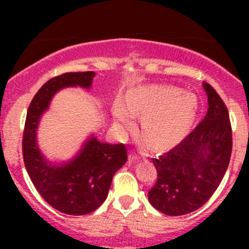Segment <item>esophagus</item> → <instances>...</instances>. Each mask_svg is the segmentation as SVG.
Returning <instances> with one entry per match:
<instances>
[{
    "label": "esophagus",
    "instance_id": "obj_1",
    "mask_svg": "<svg viewBox=\"0 0 249 249\" xmlns=\"http://www.w3.org/2000/svg\"><path fill=\"white\" fill-rule=\"evenodd\" d=\"M139 160H140V155H137L136 153H131V154H130V157H129L130 162H136V161H139Z\"/></svg>",
    "mask_w": 249,
    "mask_h": 249
}]
</instances>
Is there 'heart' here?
<instances>
[{
	"label": "heart",
	"instance_id": "b5f03b06",
	"mask_svg": "<svg viewBox=\"0 0 249 249\" xmlns=\"http://www.w3.org/2000/svg\"><path fill=\"white\" fill-rule=\"evenodd\" d=\"M172 87H142L130 92L124 104L113 109L115 122L124 125L130 117L143 113L141 125L150 144L161 148L184 131L195 110V99Z\"/></svg>",
	"mask_w": 249,
	"mask_h": 249
}]
</instances>
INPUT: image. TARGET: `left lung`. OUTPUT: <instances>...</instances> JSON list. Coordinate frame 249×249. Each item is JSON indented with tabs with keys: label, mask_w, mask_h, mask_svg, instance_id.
I'll return each mask as SVG.
<instances>
[{
	"label": "left lung",
	"mask_w": 249,
	"mask_h": 249,
	"mask_svg": "<svg viewBox=\"0 0 249 249\" xmlns=\"http://www.w3.org/2000/svg\"><path fill=\"white\" fill-rule=\"evenodd\" d=\"M203 89L208 99L205 118L171 150L153 159L158 179L148 192V200L164 214H188L205 205L229 166L232 149L229 112L208 83H203Z\"/></svg>",
	"instance_id": "obj_1"
}]
</instances>
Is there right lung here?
I'll return each instance as SVG.
<instances>
[{
    "mask_svg": "<svg viewBox=\"0 0 249 249\" xmlns=\"http://www.w3.org/2000/svg\"><path fill=\"white\" fill-rule=\"evenodd\" d=\"M95 72H69L48 80L30 104L22 135L25 167L37 192L55 210L70 215L92 212L108 195L114 173L126 162L123 143L109 144L91 136L77 157L61 165L49 162L37 145V127L53 96L67 87H91Z\"/></svg>",
    "mask_w": 249,
    "mask_h": 249,
    "instance_id": "right-lung-1",
    "label": "right lung"
}]
</instances>
